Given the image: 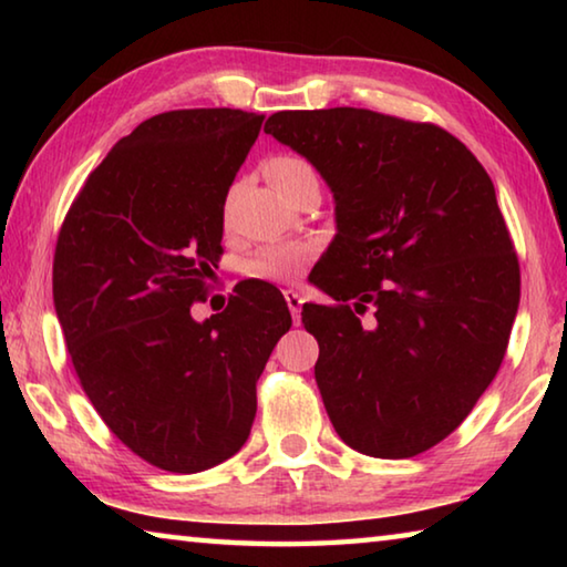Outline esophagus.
Wrapping results in <instances>:
<instances>
[{
    "mask_svg": "<svg viewBox=\"0 0 567 567\" xmlns=\"http://www.w3.org/2000/svg\"><path fill=\"white\" fill-rule=\"evenodd\" d=\"M282 295H285V302H287V307H290L295 324H300V312H302V302H305V300H302V295L297 292V290H285Z\"/></svg>",
    "mask_w": 567,
    "mask_h": 567,
    "instance_id": "1",
    "label": "esophagus"
}]
</instances>
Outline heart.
<instances>
[{"label":"heart","instance_id":"obj_1","mask_svg":"<svg viewBox=\"0 0 567 567\" xmlns=\"http://www.w3.org/2000/svg\"><path fill=\"white\" fill-rule=\"evenodd\" d=\"M265 175L272 182V187L280 192V195H285V192L292 185H297L302 177L312 175V169L307 162L297 157H272L265 165ZM310 257H312V247L305 243L267 245L247 262V272L252 277H260V280L282 282L300 272Z\"/></svg>","mask_w":567,"mask_h":567}]
</instances>
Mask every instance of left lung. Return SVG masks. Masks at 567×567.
<instances>
[{
	"mask_svg": "<svg viewBox=\"0 0 567 567\" xmlns=\"http://www.w3.org/2000/svg\"><path fill=\"white\" fill-rule=\"evenodd\" d=\"M265 132L312 162L334 197L331 277L318 287L338 305L302 307L330 422L362 455L425 453L497 375L520 302L493 179L437 124L372 110L277 112ZM368 306L377 320L362 329Z\"/></svg>",
	"mask_w": 567,
	"mask_h": 567,
	"instance_id": "left-lung-1",
	"label": "left lung"
}]
</instances>
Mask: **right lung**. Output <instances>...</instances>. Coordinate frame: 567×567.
Wrapping results in <instances>:
<instances>
[{
  "instance_id": "add662e5",
  "label": "right lung",
  "mask_w": 567,
  "mask_h": 567,
  "mask_svg": "<svg viewBox=\"0 0 567 567\" xmlns=\"http://www.w3.org/2000/svg\"><path fill=\"white\" fill-rule=\"evenodd\" d=\"M265 114H155L84 182L56 237L52 292L82 390L134 455L203 473L245 445L257 380L292 318L272 285L192 318L223 255L225 199Z\"/></svg>"
}]
</instances>
